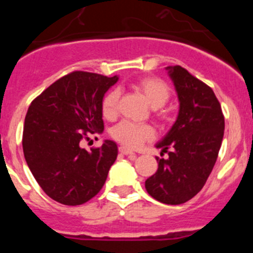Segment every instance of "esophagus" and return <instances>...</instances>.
<instances>
[{
  "label": "esophagus",
  "instance_id": "esophagus-1",
  "mask_svg": "<svg viewBox=\"0 0 253 253\" xmlns=\"http://www.w3.org/2000/svg\"><path fill=\"white\" fill-rule=\"evenodd\" d=\"M119 152L124 155H133V157H136V153H133L132 150L127 149V148H125V147H120Z\"/></svg>",
  "mask_w": 253,
  "mask_h": 253
}]
</instances>
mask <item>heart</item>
<instances>
[{
  "instance_id": "b5f03b06",
  "label": "heart",
  "mask_w": 253,
  "mask_h": 253,
  "mask_svg": "<svg viewBox=\"0 0 253 253\" xmlns=\"http://www.w3.org/2000/svg\"><path fill=\"white\" fill-rule=\"evenodd\" d=\"M136 86L143 94L147 103L154 109L164 106L170 98V88L168 84L157 77H144L139 79ZM119 96L120 91L117 89H112L104 96L103 104H101L104 116L110 119L116 115ZM154 134V129L149 125H138L131 121L120 122L111 131V136L117 142L131 149L139 148L143 143L153 139Z\"/></svg>"
}]
</instances>
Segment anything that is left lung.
Returning a JSON list of instances; mask_svg holds the SVG:
<instances>
[{
    "instance_id": "left-lung-1",
    "label": "left lung",
    "mask_w": 253,
    "mask_h": 253,
    "mask_svg": "<svg viewBox=\"0 0 253 253\" xmlns=\"http://www.w3.org/2000/svg\"><path fill=\"white\" fill-rule=\"evenodd\" d=\"M178 98L175 124L155 144L168 159L145 181V190L165 205H182L205 186L218 158L224 136L221 106L211 86L181 66L167 67Z\"/></svg>"
}]
</instances>
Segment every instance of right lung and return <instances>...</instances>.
I'll return each mask as SVG.
<instances>
[{
	"instance_id": "right-lung-1",
	"label": "right lung",
	"mask_w": 253,
	"mask_h": 253,
	"mask_svg": "<svg viewBox=\"0 0 253 253\" xmlns=\"http://www.w3.org/2000/svg\"><path fill=\"white\" fill-rule=\"evenodd\" d=\"M119 81L76 72L60 78L30 104L23 128L25 162L50 198L66 206L88 202L103 188L117 158L116 143L105 139L90 152L79 145L86 132L104 131L106 91Z\"/></svg>"
}]
</instances>
